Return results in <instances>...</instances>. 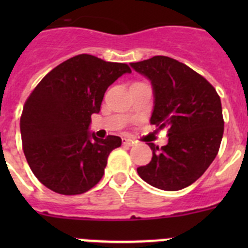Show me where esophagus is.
<instances>
[{
	"label": "esophagus",
	"instance_id": "34e87169",
	"mask_svg": "<svg viewBox=\"0 0 248 248\" xmlns=\"http://www.w3.org/2000/svg\"><path fill=\"white\" fill-rule=\"evenodd\" d=\"M123 144L128 146H133L135 144V141L133 139H129V138H123Z\"/></svg>",
	"mask_w": 248,
	"mask_h": 248
}]
</instances>
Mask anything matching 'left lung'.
<instances>
[{
  "instance_id": "obj_1",
  "label": "left lung",
  "mask_w": 248,
  "mask_h": 248,
  "mask_svg": "<svg viewBox=\"0 0 248 248\" xmlns=\"http://www.w3.org/2000/svg\"><path fill=\"white\" fill-rule=\"evenodd\" d=\"M131 68L153 87L154 109L150 123L168 128V144L148 143L151 161L137 169L149 185L166 191L187 187L207 170L223 135L221 99L207 80L184 63L155 56Z\"/></svg>"
}]
</instances>
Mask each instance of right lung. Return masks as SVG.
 Listing matches in <instances>:
<instances>
[{"instance_id":"1","label":"right lung","mask_w":248,"mask_h":248,"mask_svg":"<svg viewBox=\"0 0 248 248\" xmlns=\"http://www.w3.org/2000/svg\"><path fill=\"white\" fill-rule=\"evenodd\" d=\"M128 64L79 54L57 65L31 93L21 115L23 153L31 170L46 187L79 195L97 185L110 151L122 139H99L89 131L92 114L100 111L109 85Z\"/></svg>"}]
</instances>
